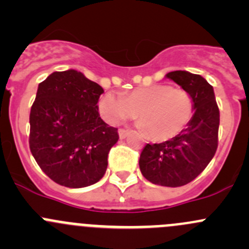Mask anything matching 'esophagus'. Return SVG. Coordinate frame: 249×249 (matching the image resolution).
<instances>
[{
    "label": "esophagus",
    "instance_id": "1",
    "mask_svg": "<svg viewBox=\"0 0 249 249\" xmlns=\"http://www.w3.org/2000/svg\"><path fill=\"white\" fill-rule=\"evenodd\" d=\"M118 132H119V137L123 140V139H125V137H126L127 135H129L130 130H127V129H119V130H118Z\"/></svg>",
    "mask_w": 249,
    "mask_h": 249
}]
</instances>
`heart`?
<instances>
[{"label": "heart", "instance_id": "1", "mask_svg": "<svg viewBox=\"0 0 249 249\" xmlns=\"http://www.w3.org/2000/svg\"><path fill=\"white\" fill-rule=\"evenodd\" d=\"M101 115L109 124L135 118L154 141L177 136L194 114V100L187 90L170 84L136 88L129 94L106 92L99 101Z\"/></svg>", "mask_w": 249, "mask_h": 249}]
</instances>
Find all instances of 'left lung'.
I'll return each instance as SVG.
<instances>
[{"instance_id": "left-lung-1", "label": "left lung", "mask_w": 249, "mask_h": 249, "mask_svg": "<svg viewBox=\"0 0 249 249\" xmlns=\"http://www.w3.org/2000/svg\"><path fill=\"white\" fill-rule=\"evenodd\" d=\"M194 100V114L173 139L144 145L140 155L143 177L162 187L188 184L206 169L218 147L219 108L213 87L200 74L173 71L166 74Z\"/></svg>"}]
</instances>
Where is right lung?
<instances>
[{
  "label": "right lung",
  "mask_w": 249,
  "mask_h": 249,
  "mask_svg": "<svg viewBox=\"0 0 249 249\" xmlns=\"http://www.w3.org/2000/svg\"><path fill=\"white\" fill-rule=\"evenodd\" d=\"M104 89L82 72H54L39 83L30 112V150L50 179L69 188L99 182L117 127L100 118Z\"/></svg>",
  "instance_id": "right-lung-1"
}]
</instances>
